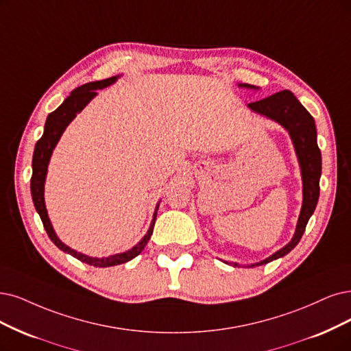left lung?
Wrapping results in <instances>:
<instances>
[{
    "instance_id": "1",
    "label": "left lung",
    "mask_w": 351,
    "mask_h": 351,
    "mask_svg": "<svg viewBox=\"0 0 351 351\" xmlns=\"http://www.w3.org/2000/svg\"><path fill=\"white\" fill-rule=\"evenodd\" d=\"M239 86L245 89H258L257 86L250 84H239ZM247 107L252 111L266 117V119L278 123L287 130L292 140L302 175V206L292 240L287 245H283L280 250L265 258V261L245 266L254 267L270 263L279 257L287 256L300 243L309 218L315 211L319 198L321 152L317 145V127L313 115L305 110V107L296 99L291 90H280V93L270 95L265 99L252 102ZM224 263L231 265L228 262ZM232 266L237 267L239 265L232 263Z\"/></svg>"
}]
</instances>
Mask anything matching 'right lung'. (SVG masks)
<instances>
[{
	"label": "right lung",
	"mask_w": 351,
	"mask_h": 351,
	"mask_svg": "<svg viewBox=\"0 0 351 351\" xmlns=\"http://www.w3.org/2000/svg\"><path fill=\"white\" fill-rule=\"evenodd\" d=\"M119 77H120V75H117V76L108 77V80L88 82L85 85H81L76 89H73L71 95L64 99L53 112H50L47 115L46 124H45V132H43V136L40 137V140L36 143L34 153H33V163H32V167H33V175H32V180H30L32 198L34 202L36 211L42 218V223H43V227L47 232L49 239L53 241L55 245H58L62 252L68 253V254L76 257L77 261H81L90 266H95V267H108V266L121 265V263L130 262L132 258H134L136 256H138L143 252V249L146 247V244L150 240V236L153 232L156 215H158V210H159V202H158V205H156V210H154L147 232L145 234V237H143L134 245V247H132L127 252L117 253V254L107 256V257H90V256H86L84 253H80V252L71 249L69 245L62 243L59 240V237L56 236L53 226H51L50 218L47 215L46 204H45V182H46L47 166H49V162L51 158V153H53L58 141L60 140L64 130H66V127L75 119L76 114H80L88 106L89 101L94 97H97V89H104V88L112 85L117 80H119Z\"/></svg>",
	"instance_id": "right-lung-1"
}]
</instances>
